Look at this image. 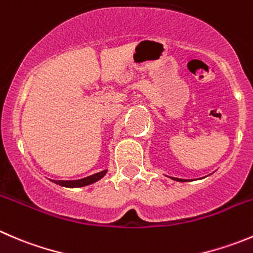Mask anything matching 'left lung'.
<instances>
[{
	"label": "left lung",
	"mask_w": 253,
	"mask_h": 253,
	"mask_svg": "<svg viewBox=\"0 0 253 253\" xmlns=\"http://www.w3.org/2000/svg\"><path fill=\"white\" fill-rule=\"evenodd\" d=\"M173 179H175V180H179V181H186L184 180V179H178V178H173Z\"/></svg>",
	"instance_id": "left-lung-1"
}]
</instances>
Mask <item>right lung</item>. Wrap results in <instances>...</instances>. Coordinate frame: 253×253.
Returning a JSON list of instances; mask_svg holds the SVG:
<instances>
[{
  "instance_id": "add662e5",
  "label": "right lung",
  "mask_w": 253,
  "mask_h": 253,
  "mask_svg": "<svg viewBox=\"0 0 253 253\" xmlns=\"http://www.w3.org/2000/svg\"><path fill=\"white\" fill-rule=\"evenodd\" d=\"M107 170H102L100 173L96 174H92V175L86 176V178H83V179H78V180H51L54 183L59 184L61 186H67V188H79V186H85V185H89V184L95 183L99 179H101L102 176L106 174Z\"/></svg>"
}]
</instances>
